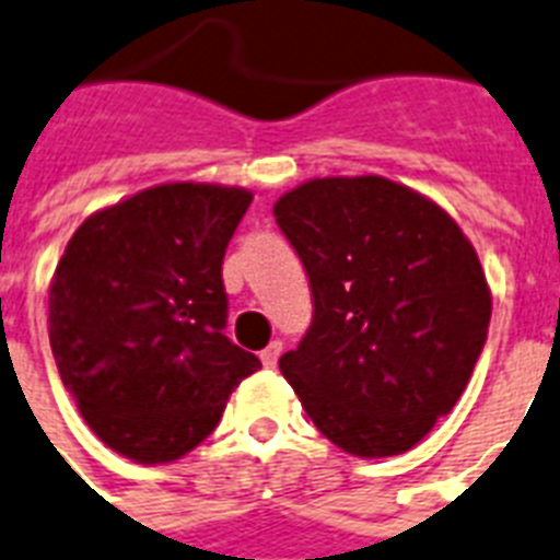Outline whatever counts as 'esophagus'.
Returning <instances> with one entry per match:
<instances>
[{
	"instance_id": "1",
	"label": "esophagus",
	"mask_w": 560,
	"mask_h": 560,
	"mask_svg": "<svg viewBox=\"0 0 560 560\" xmlns=\"http://www.w3.org/2000/svg\"><path fill=\"white\" fill-rule=\"evenodd\" d=\"M280 352H283V343L280 340H271L266 349L260 352V360H262V366L266 369H275L277 366V358H280Z\"/></svg>"
}]
</instances>
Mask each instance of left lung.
Segmentation results:
<instances>
[{
    "instance_id": "1",
    "label": "left lung",
    "mask_w": 560,
    "mask_h": 560,
    "mask_svg": "<svg viewBox=\"0 0 560 560\" xmlns=\"http://www.w3.org/2000/svg\"><path fill=\"white\" fill-rule=\"evenodd\" d=\"M312 289L280 372L349 455L412 450L452 412L487 343L492 298L443 208L383 177H326L275 202Z\"/></svg>"
}]
</instances>
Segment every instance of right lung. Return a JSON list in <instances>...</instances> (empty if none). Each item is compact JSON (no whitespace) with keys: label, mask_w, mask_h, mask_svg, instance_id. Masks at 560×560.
Wrapping results in <instances>:
<instances>
[{"label":"right lung","mask_w":560,"mask_h":560,"mask_svg":"<svg viewBox=\"0 0 560 560\" xmlns=\"http://www.w3.org/2000/svg\"><path fill=\"white\" fill-rule=\"evenodd\" d=\"M246 188L165 183L73 231L48 294L50 352L96 438L137 464L206 441L260 360L225 337L223 257Z\"/></svg>","instance_id":"1"}]
</instances>
